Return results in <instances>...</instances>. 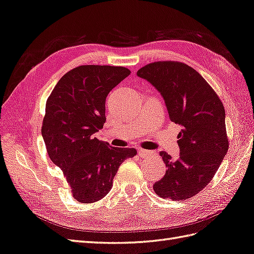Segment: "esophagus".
<instances>
[{
    "instance_id": "1",
    "label": "esophagus",
    "mask_w": 254,
    "mask_h": 254,
    "mask_svg": "<svg viewBox=\"0 0 254 254\" xmlns=\"http://www.w3.org/2000/svg\"><path fill=\"white\" fill-rule=\"evenodd\" d=\"M152 152L150 150H146V149H139L138 150V155L141 157V158H147L151 156Z\"/></svg>"
}]
</instances>
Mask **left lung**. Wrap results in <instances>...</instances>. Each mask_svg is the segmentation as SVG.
Instances as JSON below:
<instances>
[{
    "label": "left lung",
    "instance_id": "left-lung-1",
    "mask_svg": "<svg viewBox=\"0 0 254 254\" xmlns=\"http://www.w3.org/2000/svg\"><path fill=\"white\" fill-rule=\"evenodd\" d=\"M137 75L160 92L170 120L183 127L178 160L160 152L167 171L154 190L164 199L186 200L209 184L228 150L225 109L208 82L186 64L155 62Z\"/></svg>",
    "mask_w": 254,
    "mask_h": 254
}]
</instances>
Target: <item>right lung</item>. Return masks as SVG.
I'll use <instances>...</instances> for the list:
<instances>
[{
	"mask_svg": "<svg viewBox=\"0 0 254 254\" xmlns=\"http://www.w3.org/2000/svg\"><path fill=\"white\" fill-rule=\"evenodd\" d=\"M131 71L126 67L84 64L57 82L46 100L42 136L47 154L60 167L76 201L103 199L120 164L136 155L94 137L106 121V97Z\"/></svg>",
	"mask_w": 254,
	"mask_h": 254,
	"instance_id": "right-lung-1",
	"label": "right lung"
}]
</instances>
